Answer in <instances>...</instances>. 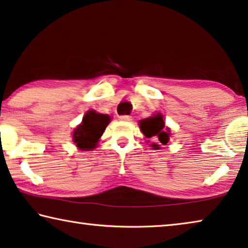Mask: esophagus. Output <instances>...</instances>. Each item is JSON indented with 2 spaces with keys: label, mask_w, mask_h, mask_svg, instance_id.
<instances>
[{
  "label": "esophagus",
  "mask_w": 248,
  "mask_h": 248,
  "mask_svg": "<svg viewBox=\"0 0 248 248\" xmlns=\"http://www.w3.org/2000/svg\"><path fill=\"white\" fill-rule=\"evenodd\" d=\"M120 120L121 121H131L132 120V116L131 115H121L120 116Z\"/></svg>",
  "instance_id": "esophagus-1"
}]
</instances>
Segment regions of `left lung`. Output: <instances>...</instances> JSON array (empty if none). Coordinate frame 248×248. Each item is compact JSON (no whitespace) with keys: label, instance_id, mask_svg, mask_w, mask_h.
<instances>
[{"label":"left lung","instance_id":"obj_1","mask_svg":"<svg viewBox=\"0 0 248 248\" xmlns=\"http://www.w3.org/2000/svg\"><path fill=\"white\" fill-rule=\"evenodd\" d=\"M164 126H165V124H164L163 116L159 115V114L140 122V131L143 132V134L145 135L147 139L156 137V139H158L159 143L163 144V145H166L167 142L170 140V131L169 128L164 129ZM152 147L155 148V150L156 148H157V150L159 148L157 144H152Z\"/></svg>","mask_w":248,"mask_h":248}]
</instances>
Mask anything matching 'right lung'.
<instances>
[{
    "mask_svg": "<svg viewBox=\"0 0 248 248\" xmlns=\"http://www.w3.org/2000/svg\"><path fill=\"white\" fill-rule=\"evenodd\" d=\"M109 121V116L105 114H98L95 111L87 112L82 123L74 129L73 140L76 146L85 151L94 148Z\"/></svg>",
    "mask_w": 248,
    "mask_h": 248,
    "instance_id": "right-lung-1",
    "label": "right lung"
}]
</instances>
